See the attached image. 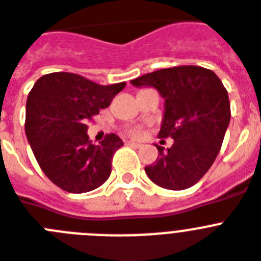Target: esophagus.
<instances>
[{
	"instance_id": "obj_1",
	"label": "esophagus",
	"mask_w": 261,
	"mask_h": 261,
	"mask_svg": "<svg viewBox=\"0 0 261 261\" xmlns=\"http://www.w3.org/2000/svg\"><path fill=\"white\" fill-rule=\"evenodd\" d=\"M128 144H130V146H133V147H135V148H141L142 147L141 143H135V142H128Z\"/></svg>"
}]
</instances>
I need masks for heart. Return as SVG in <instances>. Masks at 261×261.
Wrapping results in <instances>:
<instances>
[{"label": "heart", "instance_id": "1", "mask_svg": "<svg viewBox=\"0 0 261 261\" xmlns=\"http://www.w3.org/2000/svg\"><path fill=\"white\" fill-rule=\"evenodd\" d=\"M128 134L133 138H139L142 135V128L141 127H131L128 130Z\"/></svg>", "mask_w": 261, "mask_h": 261}]
</instances>
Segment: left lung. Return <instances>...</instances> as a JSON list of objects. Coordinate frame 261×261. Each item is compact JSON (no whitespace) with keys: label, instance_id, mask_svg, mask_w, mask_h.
<instances>
[{"label":"left lung","instance_id":"1","mask_svg":"<svg viewBox=\"0 0 261 261\" xmlns=\"http://www.w3.org/2000/svg\"><path fill=\"white\" fill-rule=\"evenodd\" d=\"M131 83L155 87L164 98L159 138H172L167 151L146 166L148 178L159 187L186 190L198 183L215 162L231 119L228 93L212 70L175 66L144 74Z\"/></svg>","mask_w":261,"mask_h":261}]
</instances>
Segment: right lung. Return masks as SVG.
I'll use <instances>...</instances> for the list:
<instances>
[{"instance_id": "right-lung-1", "label": "right lung", "mask_w": 261, "mask_h": 261, "mask_svg": "<svg viewBox=\"0 0 261 261\" xmlns=\"http://www.w3.org/2000/svg\"><path fill=\"white\" fill-rule=\"evenodd\" d=\"M124 86L126 82L103 86L62 71L46 74L34 83L26 102V137L39 167L54 185L82 194L109 179L113 156L123 142L109 134L93 144L87 122L110 106Z\"/></svg>"}]
</instances>
